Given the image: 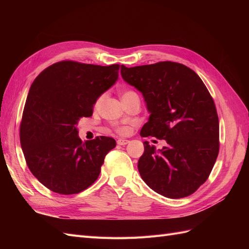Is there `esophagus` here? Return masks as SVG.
Instances as JSON below:
<instances>
[{"instance_id":"1","label":"esophagus","mask_w":249,"mask_h":249,"mask_svg":"<svg viewBox=\"0 0 249 249\" xmlns=\"http://www.w3.org/2000/svg\"><path fill=\"white\" fill-rule=\"evenodd\" d=\"M129 142H130L129 140L120 138V139H118V140H117V144H119V145H125V144H127V143H129Z\"/></svg>"}]
</instances>
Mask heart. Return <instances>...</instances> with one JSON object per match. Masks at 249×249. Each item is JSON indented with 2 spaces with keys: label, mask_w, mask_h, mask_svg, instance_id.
Masks as SVG:
<instances>
[{
  "label": "heart",
  "mask_w": 249,
  "mask_h": 249,
  "mask_svg": "<svg viewBox=\"0 0 249 249\" xmlns=\"http://www.w3.org/2000/svg\"><path fill=\"white\" fill-rule=\"evenodd\" d=\"M135 96H137V94L135 93L133 90H124V91H123V93H122V100L124 102V101H126V100H130V99H132V97H135ZM104 97H105L104 94H102V95L97 97L95 103H94V108L95 109H99L101 107V105L104 101ZM118 131H119V133H122V134H126L127 133V129H125V127H122V129H119Z\"/></svg>",
  "instance_id": "heart-1"
}]
</instances>
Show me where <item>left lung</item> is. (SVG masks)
Returning <instances> with one entry per match:
<instances>
[{
	"label": "left lung",
	"mask_w": 249,
	"mask_h": 249,
	"mask_svg": "<svg viewBox=\"0 0 249 249\" xmlns=\"http://www.w3.org/2000/svg\"><path fill=\"white\" fill-rule=\"evenodd\" d=\"M123 79L142 93L150 113L142 137L166 140L156 150L147 141L138 161L145 184L165 197L189 196L206 182L219 153V122L214 101L198 74L163 61L125 67Z\"/></svg>",
	"instance_id": "1"
}]
</instances>
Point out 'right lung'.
<instances>
[{
	"label": "right lung",
	"mask_w": 249,
	"mask_h": 249,
	"mask_svg": "<svg viewBox=\"0 0 249 249\" xmlns=\"http://www.w3.org/2000/svg\"><path fill=\"white\" fill-rule=\"evenodd\" d=\"M118 64L61 61L42 71L30 87L19 129L28 167L48 189L76 194L97 179L116 146L111 137L82 142L77 124L90 117L97 97L118 80Z\"/></svg>",
	"instance_id": "obj_1"
}]
</instances>
